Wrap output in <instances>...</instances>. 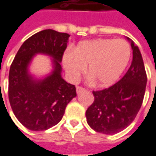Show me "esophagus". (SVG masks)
I'll return each mask as SVG.
<instances>
[{"label": "esophagus", "mask_w": 156, "mask_h": 156, "mask_svg": "<svg viewBox=\"0 0 156 156\" xmlns=\"http://www.w3.org/2000/svg\"><path fill=\"white\" fill-rule=\"evenodd\" d=\"M84 90H85V89H84L83 87H82V86H77V87H76V92H77L78 94L82 92V91H84Z\"/></svg>", "instance_id": "1"}]
</instances>
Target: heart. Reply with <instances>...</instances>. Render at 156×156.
Listing matches in <instances>:
<instances>
[{"label":"heart","mask_w":156,"mask_h":156,"mask_svg":"<svg viewBox=\"0 0 156 156\" xmlns=\"http://www.w3.org/2000/svg\"><path fill=\"white\" fill-rule=\"evenodd\" d=\"M132 48L124 39L98 38L79 44L63 56L66 74L77 80L88 66V74L98 87H109L119 81L128 66Z\"/></svg>","instance_id":"obj_1"}]
</instances>
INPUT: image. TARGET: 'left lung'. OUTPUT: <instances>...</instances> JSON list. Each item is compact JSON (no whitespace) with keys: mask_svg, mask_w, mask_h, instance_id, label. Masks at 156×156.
<instances>
[{"mask_svg":"<svg viewBox=\"0 0 156 156\" xmlns=\"http://www.w3.org/2000/svg\"><path fill=\"white\" fill-rule=\"evenodd\" d=\"M133 61L118 82L104 90L93 91L94 102L86 111L91 128L104 134H114L134 120L144 98L147 74L138 46L131 43Z\"/></svg>","mask_w":156,"mask_h":156,"instance_id":"obj_1","label":"left lung"}]
</instances>
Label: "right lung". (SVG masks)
<instances>
[{"label": "right lung", "instance_id": "add662e5", "mask_svg": "<svg viewBox=\"0 0 156 156\" xmlns=\"http://www.w3.org/2000/svg\"><path fill=\"white\" fill-rule=\"evenodd\" d=\"M70 36L44 30L26 39L12 62L9 74V99L12 111L26 128L44 131L61 120L67 104L76 97L75 86L60 75V62ZM51 55L55 70L41 81L27 74V65L36 53Z\"/></svg>", "mask_w": 156, "mask_h": 156}]
</instances>
